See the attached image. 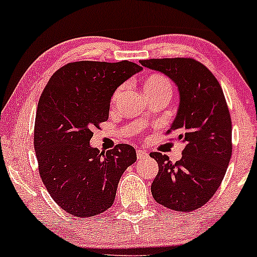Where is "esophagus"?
<instances>
[{"mask_svg": "<svg viewBox=\"0 0 257 257\" xmlns=\"http://www.w3.org/2000/svg\"><path fill=\"white\" fill-rule=\"evenodd\" d=\"M148 158V153L146 151H142V149H138L137 151V159L138 160H143Z\"/></svg>", "mask_w": 257, "mask_h": 257, "instance_id": "esophagus-1", "label": "esophagus"}]
</instances>
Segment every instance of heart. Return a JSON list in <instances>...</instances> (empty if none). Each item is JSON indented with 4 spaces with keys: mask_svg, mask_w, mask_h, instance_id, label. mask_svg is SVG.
Segmentation results:
<instances>
[{
    "mask_svg": "<svg viewBox=\"0 0 257 257\" xmlns=\"http://www.w3.org/2000/svg\"><path fill=\"white\" fill-rule=\"evenodd\" d=\"M121 88L117 90L116 93H115L114 98H116ZM143 91L146 97L148 99H152V98L160 97V96H171V82L167 79L166 76L161 74H153L149 75L146 80L143 81Z\"/></svg>",
    "mask_w": 257,
    "mask_h": 257,
    "instance_id": "1",
    "label": "heart"
}]
</instances>
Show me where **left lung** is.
Returning a JSON list of instances; mask_svg holds the SVG:
<instances>
[{"mask_svg": "<svg viewBox=\"0 0 257 257\" xmlns=\"http://www.w3.org/2000/svg\"><path fill=\"white\" fill-rule=\"evenodd\" d=\"M169 76L180 92V105L169 132L184 143L182 158L151 153L159 172L152 183L157 203L176 211H193L218 189L232 155V120L223 91L211 71L192 58L141 60Z\"/></svg>", "mask_w": 257, "mask_h": 257, "instance_id": "8db88e82", "label": "left lung"}]
</instances>
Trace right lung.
<instances>
[{
    "label": "right lung",
    "instance_id": "1",
    "mask_svg": "<svg viewBox=\"0 0 257 257\" xmlns=\"http://www.w3.org/2000/svg\"><path fill=\"white\" fill-rule=\"evenodd\" d=\"M142 66L117 63H69L46 85L35 119L39 172L48 193L68 214L86 218L113 205L117 183L137 160L128 144L100 153L90 146L94 127L109 117L115 90Z\"/></svg>",
    "mask_w": 257,
    "mask_h": 257
}]
</instances>
